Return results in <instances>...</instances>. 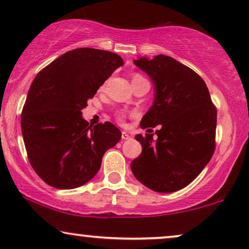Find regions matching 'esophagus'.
Instances as JSON below:
<instances>
[{
    "label": "esophagus",
    "instance_id": "obj_1",
    "mask_svg": "<svg viewBox=\"0 0 249 249\" xmlns=\"http://www.w3.org/2000/svg\"><path fill=\"white\" fill-rule=\"evenodd\" d=\"M130 137H131V136L129 135V132H127V131H122V134H121L122 141H127V139H130Z\"/></svg>",
    "mask_w": 249,
    "mask_h": 249
}]
</instances>
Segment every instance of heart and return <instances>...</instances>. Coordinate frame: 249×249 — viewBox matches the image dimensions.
<instances>
[{"mask_svg": "<svg viewBox=\"0 0 249 249\" xmlns=\"http://www.w3.org/2000/svg\"><path fill=\"white\" fill-rule=\"evenodd\" d=\"M142 78H144V77H142V74L136 73V74H134V77H132V81H135V80H137V79H142ZM124 117H125V115H124V113H118V114H117V119H118L119 121L124 120Z\"/></svg>", "mask_w": 249, "mask_h": 249, "instance_id": "obj_1", "label": "heart"}]
</instances>
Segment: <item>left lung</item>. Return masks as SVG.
Here are the masks:
<instances>
[{"label":"left lung","mask_w":249,"mask_h":249,"mask_svg":"<svg viewBox=\"0 0 249 249\" xmlns=\"http://www.w3.org/2000/svg\"><path fill=\"white\" fill-rule=\"evenodd\" d=\"M134 63L155 86L154 103L142 117L141 127L161 125L155 131L158 139H153V134L136 136L142 151L131 162V171L154 192H177L188 186L212 158L216 107L205 81L173 57L160 54Z\"/></svg>","instance_id":"left-lung-1"}]
</instances>
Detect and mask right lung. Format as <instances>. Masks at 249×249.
I'll use <instances>...</instances> for the list:
<instances>
[{"mask_svg": "<svg viewBox=\"0 0 249 249\" xmlns=\"http://www.w3.org/2000/svg\"><path fill=\"white\" fill-rule=\"evenodd\" d=\"M121 66L118 54L81 47L37 73L22 108L21 130L30 164L47 185H85L100 170L104 153L120 141L114 124L88 125L81 110Z\"/></svg>", "mask_w": 249, "mask_h": 249, "instance_id": "obj_1", "label": "right lung"}]
</instances>
